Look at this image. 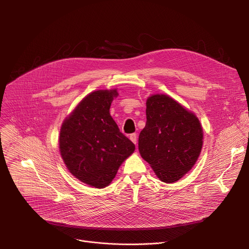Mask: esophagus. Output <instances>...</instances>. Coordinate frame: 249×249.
Listing matches in <instances>:
<instances>
[{
	"label": "esophagus",
	"instance_id": "obj_1",
	"mask_svg": "<svg viewBox=\"0 0 249 249\" xmlns=\"http://www.w3.org/2000/svg\"><path fill=\"white\" fill-rule=\"evenodd\" d=\"M129 138H130V140H131V141H132V142H133V143H134V144H135V145H136V144H137V135H136V134H135V133H133V134H131V135H130V137H129Z\"/></svg>",
	"mask_w": 249,
	"mask_h": 249
}]
</instances>
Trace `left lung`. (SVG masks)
Returning <instances> with one entry per match:
<instances>
[{
  "label": "left lung",
  "mask_w": 249,
  "mask_h": 249,
  "mask_svg": "<svg viewBox=\"0 0 249 249\" xmlns=\"http://www.w3.org/2000/svg\"><path fill=\"white\" fill-rule=\"evenodd\" d=\"M146 104L140 154L161 181L175 182L192 168L201 153L202 127L192 112L167 95H152Z\"/></svg>",
  "instance_id": "obj_1"
}]
</instances>
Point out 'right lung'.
<instances>
[{
    "label": "right lung",
    "instance_id": "right-lung-1",
    "mask_svg": "<svg viewBox=\"0 0 249 249\" xmlns=\"http://www.w3.org/2000/svg\"><path fill=\"white\" fill-rule=\"evenodd\" d=\"M116 89L87 95L64 121L60 153L68 169L82 182L96 188L109 185L135 145L123 135L109 113Z\"/></svg>",
    "mask_w": 249,
    "mask_h": 249
}]
</instances>
